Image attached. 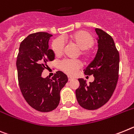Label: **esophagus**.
I'll use <instances>...</instances> for the list:
<instances>
[{
	"label": "esophagus",
	"instance_id": "34e87169",
	"mask_svg": "<svg viewBox=\"0 0 134 134\" xmlns=\"http://www.w3.org/2000/svg\"><path fill=\"white\" fill-rule=\"evenodd\" d=\"M74 80V78L73 77H68V80L69 81H71V80Z\"/></svg>",
	"mask_w": 134,
	"mask_h": 134
}]
</instances>
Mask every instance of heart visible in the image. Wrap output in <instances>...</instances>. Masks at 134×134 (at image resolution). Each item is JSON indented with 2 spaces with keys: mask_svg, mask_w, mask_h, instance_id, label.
<instances>
[{
  "mask_svg": "<svg viewBox=\"0 0 134 134\" xmlns=\"http://www.w3.org/2000/svg\"><path fill=\"white\" fill-rule=\"evenodd\" d=\"M69 39L72 42L78 46L81 49L80 54L86 58L90 57V53L87 49L90 48L94 44V38L89 32L85 30H80L69 36ZM65 48V42L63 39L59 38L54 40L52 44V49L54 54L60 56L63 54ZM81 63L78 60L65 59L62 60L59 64L60 69L64 73L69 75H74L81 67Z\"/></svg>",
  "mask_w": 134,
  "mask_h": 134,
  "instance_id": "b5f03b06",
  "label": "heart"
}]
</instances>
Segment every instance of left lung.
Listing matches in <instances>:
<instances>
[{"label": "left lung", "instance_id": "8db88e82", "mask_svg": "<svg viewBox=\"0 0 134 134\" xmlns=\"http://www.w3.org/2000/svg\"><path fill=\"white\" fill-rule=\"evenodd\" d=\"M98 38V51L94 60L84 69L86 75H93L94 80L87 84L79 79L76 90L77 100L85 109L96 110L105 104L112 96L117 86L119 69V54L110 35L95 29Z\"/></svg>", "mask_w": 134, "mask_h": 134}]
</instances>
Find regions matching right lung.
<instances>
[{
  "mask_svg": "<svg viewBox=\"0 0 134 134\" xmlns=\"http://www.w3.org/2000/svg\"><path fill=\"white\" fill-rule=\"evenodd\" d=\"M53 35L46 32L30 34L19 46L16 65L21 92L26 102L40 112H50L57 107L60 92L68 81L62 71H57L51 79L43 78L42 73L47 62L54 59L48 41Z\"/></svg>",
  "mask_w": 134,
  "mask_h": 134,
  "instance_id": "right-lung-1",
  "label": "right lung"
}]
</instances>
